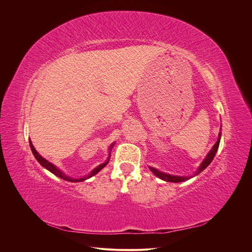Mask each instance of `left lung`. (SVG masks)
<instances>
[{
    "label": "left lung",
    "mask_w": 252,
    "mask_h": 252,
    "mask_svg": "<svg viewBox=\"0 0 252 252\" xmlns=\"http://www.w3.org/2000/svg\"><path fill=\"white\" fill-rule=\"evenodd\" d=\"M220 137H221V132H220L219 134V138L217 140V142H215V145L212 147V149L210 150V152L207 154L206 158L203 159V161L201 162V164L199 165L197 171L195 172V175H197L198 173H200L203 169H205L209 164L210 162L212 161L213 158L215 157V154H217L218 150H219V147H220ZM149 168L151 169V171L156 175V176H158L160 179H162V181H165V182H169V183H182V182H186L188 181V179L191 178L192 176H177V175H171V174H167V173H164V172H161L159 171L158 169L155 168V167H151L149 166Z\"/></svg>",
    "instance_id": "8db88e82"
}]
</instances>
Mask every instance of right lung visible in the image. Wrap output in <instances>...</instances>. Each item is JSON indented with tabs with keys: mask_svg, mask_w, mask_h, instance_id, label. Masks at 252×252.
Wrapping results in <instances>:
<instances>
[{
	"mask_svg": "<svg viewBox=\"0 0 252 252\" xmlns=\"http://www.w3.org/2000/svg\"><path fill=\"white\" fill-rule=\"evenodd\" d=\"M30 147H31L32 153L33 157L35 158V159H37V160L39 161V163H40L42 166H44L46 169H48L49 171H51V172L54 173L55 175H57V176H59V177L64 179V181H66V182H70V183H80V182H84V181H86V179H88V178L94 176V175L96 174L100 169H102L107 163H109L110 157H111V150H112V148L114 147V145H111V147H110V152H109L110 154H109V157H107V159H106L103 163L97 165V166H96L94 169H93L89 174H87V175H85L84 177H81V178H74V177L67 176V175L64 174L63 171H61V169H59L57 166H55L52 162H50V161H48L47 159H45L42 156L39 155V153H38L37 151L34 150V148H33V146H32V141H31V139H30Z\"/></svg>",
	"mask_w": 252,
	"mask_h": 252,
	"instance_id": "right-lung-1",
	"label": "right lung"
}]
</instances>
